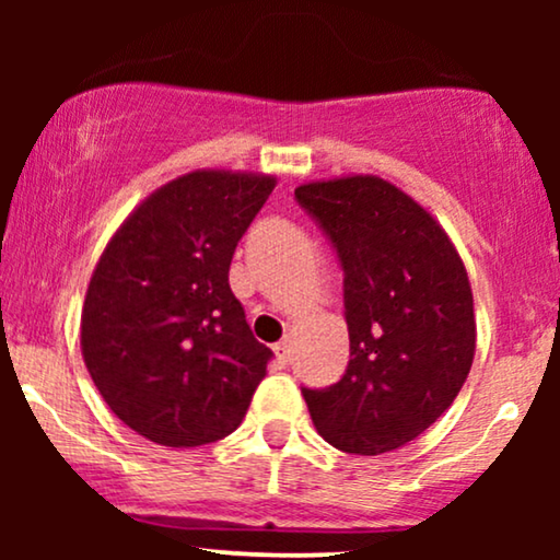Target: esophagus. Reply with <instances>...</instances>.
Wrapping results in <instances>:
<instances>
[{"mask_svg": "<svg viewBox=\"0 0 560 560\" xmlns=\"http://www.w3.org/2000/svg\"><path fill=\"white\" fill-rule=\"evenodd\" d=\"M275 357H278L280 364H288L290 362V343L288 341L275 343Z\"/></svg>", "mask_w": 560, "mask_h": 560, "instance_id": "obj_1", "label": "esophagus"}]
</instances>
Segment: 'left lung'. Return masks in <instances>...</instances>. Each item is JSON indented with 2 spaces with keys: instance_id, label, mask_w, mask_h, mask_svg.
Masks as SVG:
<instances>
[{
  "instance_id": "left-lung-1",
  "label": "left lung",
  "mask_w": 560,
  "mask_h": 560,
  "mask_svg": "<svg viewBox=\"0 0 560 560\" xmlns=\"http://www.w3.org/2000/svg\"><path fill=\"white\" fill-rule=\"evenodd\" d=\"M343 267L349 366L305 389L311 420L334 448L377 456L418 439L469 377L477 318L454 242L416 198L380 175L295 188Z\"/></svg>"
}]
</instances>
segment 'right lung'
Masks as SVG:
<instances>
[{
    "label": "right lung",
    "instance_id": "right-lung-1",
    "mask_svg": "<svg viewBox=\"0 0 560 560\" xmlns=\"http://www.w3.org/2000/svg\"><path fill=\"white\" fill-rule=\"evenodd\" d=\"M275 175L190 171L144 198L106 244L81 311V354L121 423L171 448L226 439L272 351L229 288L236 242Z\"/></svg>",
    "mask_w": 560,
    "mask_h": 560
}]
</instances>
